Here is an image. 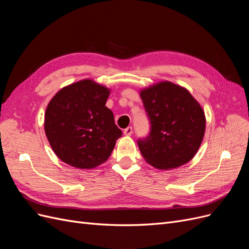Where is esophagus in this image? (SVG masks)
Masks as SVG:
<instances>
[{"label": "esophagus", "instance_id": "esophagus-1", "mask_svg": "<svg viewBox=\"0 0 249 249\" xmlns=\"http://www.w3.org/2000/svg\"><path fill=\"white\" fill-rule=\"evenodd\" d=\"M133 134V127L132 126H127L126 128L124 130V136H131Z\"/></svg>", "mask_w": 249, "mask_h": 249}]
</instances>
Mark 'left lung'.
<instances>
[{
    "label": "left lung",
    "instance_id": "8db88e82",
    "mask_svg": "<svg viewBox=\"0 0 249 249\" xmlns=\"http://www.w3.org/2000/svg\"><path fill=\"white\" fill-rule=\"evenodd\" d=\"M151 131L138 140L149 165L171 170L190 161L199 150L206 128L204 110L185 88L160 81L140 90Z\"/></svg>",
    "mask_w": 249,
    "mask_h": 249
}]
</instances>
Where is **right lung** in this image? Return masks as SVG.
I'll use <instances>...</instances> for the list:
<instances>
[{"mask_svg":"<svg viewBox=\"0 0 249 249\" xmlns=\"http://www.w3.org/2000/svg\"><path fill=\"white\" fill-rule=\"evenodd\" d=\"M110 89L91 79L58 90L48 103L44 130L51 148L66 164L92 169L105 162L122 131L105 106Z\"/></svg>","mask_w":249,"mask_h":249,"instance_id":"right-lung-1","label":"right lung"}]
</instances>
